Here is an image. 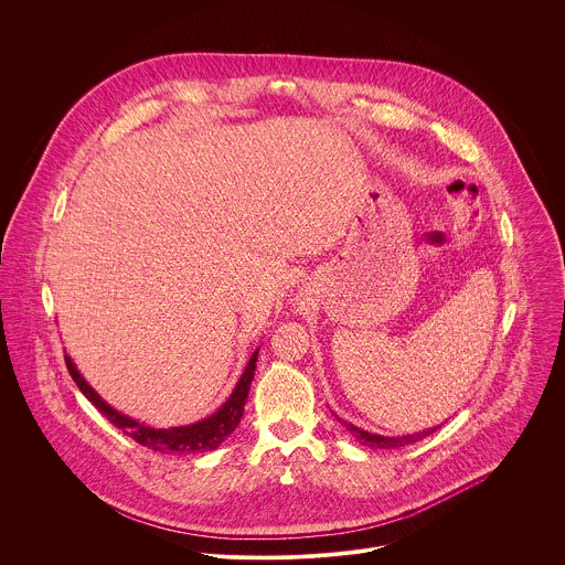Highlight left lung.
Masks as SVG:
<instances>
[{
	"mask_svg": "<svg viewBox=\"0 0 565 565\" xmlns=\"http://www.w3.org/2000/svg\"><path fill=\"white\" fill-rule=\"evenodd\" d=\"M334 417H337V415H334ZM337 419H339V417H337ZM339 422H341V426H345V430H350L352 437H356V441H359L361 446H367V448H403V446L415 444V441H419V439H424V437H428L430 433L437 430V426H433V428H424V430H419V433H411V435H403V437H385V435H376V433L361 430V428H356V426L350 424V422H343V419H339Z\"/></svg>",
	"mask_w": 565,
	"mask_h": 565,
	"instance_id": "8db88e82",
	"label": "left lung"
}]
</instances>
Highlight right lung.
I'll return each mask as SVG.
<instances>
[{
    "instance_id": "right-lung-1",
    "label": "right lung",
    "mask_w": 565,
    "mask_h": 565,
    "mask_svg": "<svg viewBox=\"0 0 565 565\" xmlns=\"http://www.w3.org/2000/svg\"><path fill=\"white\" fill-rule=\"evenodd\" d=\"M258 350L256 348L243 370L239 383L235 385L233 394L228 396V401L222 404L213 415L195 422V424H186V426H173V428H157L150 424H143L135 417H128L124 413H119L117 408H113L106 403L82 376L76 367V363L72 361L70 354H65V363L67 370L72 374V379L76 381V385L81 387L82 394L97 406V411L110 422L115 424L121 433H126L128 437H132L137 444L162 452V455H186V452H206V450H215L226 437L233 435V430L239 426L243 415V406L249 394V385L254 379V370H256V359H258Z\"/></svg>"
}]
</instances>
